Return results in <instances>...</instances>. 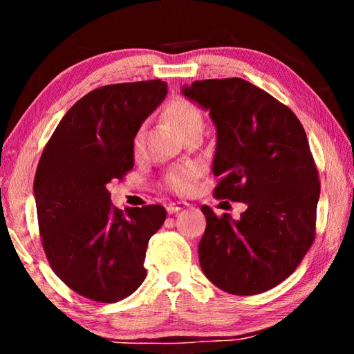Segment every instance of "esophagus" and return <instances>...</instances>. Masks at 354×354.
Here are the masks:
<instances>
[{
  "label": "esophagus",
  "instance_id": "obj_1",
  "mask_svg": "<svg viewBox=\"0 0 354 354\" xmlns=\"http://www.w3.org/2000/svg\"><path fill=\"white\" fill-rule=\"evenodd\" d=\"M189 205L187 203H184V201H176V203H170L169 206H167V212L169 214H176V212H179L181 211V209H184V207H187Z\"/></svg>",
  "mask_w": 354,
  "mask_h": 354
}]
</instances>
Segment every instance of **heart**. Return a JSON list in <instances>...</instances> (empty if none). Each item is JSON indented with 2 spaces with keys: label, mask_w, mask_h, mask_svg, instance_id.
<instances>
[{
  "label": "heart",
  "mask_w": 354,
  "mask_h": 354,
  "mask_svg": "<svg viewBox=\"0 0 354 354\" xmlns=\"http://www.w3.org/2000/svg\"><path fill=\"white\" fill-rule=\"evenodd\" d=\"M162 115L165 122L171 124L179 134L184 136L187 134L189 131L195 128H201L203 124V117L201 112L198 111L194 103H190L189 100L183 97H175L171 98L169 103L165 104ZM134 151L139 153L142 148V134L137 133L133 140ZM198 175V169L192 165H178L173 167V169L167 173L164 178L165 187L170 189L175 194H189L194 187V179Z\"/></svg>",
  "instance_id": "b5f03b06"
}]
</instances>
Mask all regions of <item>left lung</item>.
Instances as JSON below:
<instances>
[{"instance_id":"obj_1","label":"left lung","mask_w":354,"mask_h":354,"mask_svg":"<svg viewBox=\"0 0 354 354\" xmlns=\"http://www.w3.org/2000/svg\"><path fill=\"white\" fill-rule=\"evenodd\" d=\"M184 97L217 127L214 196L242 201L241 220L203 206L198 245L207 279L232 295H256L295 272L314 243L319 171L303 124L286 104L241 77L195 81Z\"/></svg>"}]
</instances>
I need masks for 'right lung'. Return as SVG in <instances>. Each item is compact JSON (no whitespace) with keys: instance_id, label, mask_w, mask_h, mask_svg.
Here are the masks:
<instances>
[{"instance_id":"1","label":"right lung","mask_w":354,"mask_h":354,"mask_svg":"<svg viewBox=\"0 0 354 354\" xmlns=\"http://www.w3.org/2000/svg\"><path fill=\"white\" fill-rule=\"evenodd\" d=\"M160 80L109 84L70 107L44 148L34 178L41 247L59 278L92 301L136 292L148 241L164 225L160 205L111 203L107 184L134 167V136L165 98Z\"/></svg>"}]
</instances>
